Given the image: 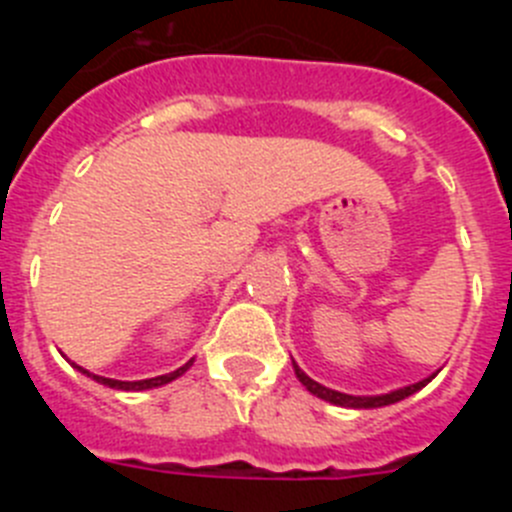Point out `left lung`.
I'll return each mask as SVG.
<instances>
[{
    "label": "left lung",
    "mask_w": 512,
    "mask_h": 512,
    "mask_svg": "<svg viewBox=\"0 0 512 512\" xmlns=\"http://www.w3.org/2000/svg\"><path fill=\"white\" fill-rule=\"evenodd\" d=\"M292 366H295L297 379L305 384L307 392H312V395L320 397V400L330 402V405H338V408H354V410H372V408H384V405H395V402L405 400V397H410V395H415L418 390H423L425 384L436 377V374H431V377L420 379V382H415V384H408V387H400V390L387 392V395H346V392L330 390V387H323L320 382L310 379L305 372H302L300 366L295 364V361H292Z\"/></svg>",
    "instance_id": "1"
}]
</instances>
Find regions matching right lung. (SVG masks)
<instances>
[{
  "mask_svg": "<svg viewBox=\"0 0 512 512\" xmlns=\"http://www.w3.org/2000/svg\"><path fill=\"white\" fill-rule=\"evenodd\" d=\"M194 364V359H189L187 364L179 366L176 372H169V374H161V377H151V379H138V382H122V379H110V377H99V374H92L87 372L84 366H76L81 374H87V377H92L94 382L104 384V387H112V390H122V392H143V390H153V387H164V384L174 382V379L182 377L184 372H187L189 366Z\"/></svg>",
  "mask_w": 512,
  "mask_h": 512,
  "instance_id": "right-lung-1",
  "label": "right lung"
}]
</instances>
